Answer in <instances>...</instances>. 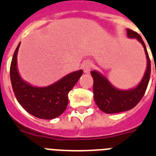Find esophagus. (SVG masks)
<instances>
[{
    "label": "esophagus",
    "instance_id": "obj_1",
    "mask_svg": "<svg viewBox=\"0 0 156 156\" xmlns=\"http://www.w3.org/2000/svg\"><path fill=\"white\" fill-rule=\"evenodd\" d=\"M92 66L93 63L90 62V61H89V60H86V61H84L82 64V70H83V71H84L86 74H89V73H90Z\"/></svg>",
    "mask_w": 156,
    "mask_h": 156
}]
</instances>
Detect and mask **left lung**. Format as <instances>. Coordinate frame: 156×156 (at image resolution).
Instances as JSON below:
<instances>
[{"instance_id": "1", "label": "left lung", "mask_w": 156, "mask_h": 156, "mask_svg": "<svg viewBox=\"0 0 156 156\" xmlns=\"http://www.w3.org/2000/svg\"><path fill=\"white\" fill-rule=\"evenodd\" d=\"M127 36L130 39H136L144 47L147 67L142 79L136 86L129 90H120L112 86L108 78L97 70L90 72L94 79V98L98 108L105 113H116L130 110L142 99L148 85L151 74V62L148 53L141 36L137 32L127 29Z\"/></svg>"}]
</instances>
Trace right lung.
Returning <instances> with one entry per match:
<instances>
[{
	"label": "right lung",
	"instance_id": "add662e5",
	"mask_svg": "<svg viewBox=\"0 0 156 156\" xmlns=\"http://www.w3.org/2000/svg\"><path fill=\"white\" fill-rule=\"evenodd\" d=\"M20 43L14 52L10 66V78L16 100L28 113L37 118L51 120L65 111L68 93L82 76V70L66 74L53 84L44 87L34 86L20 77L17 68V53Z\"/></svg>",
	"mask_w": 156,
	"mask_h": 156
}]
</instances>
